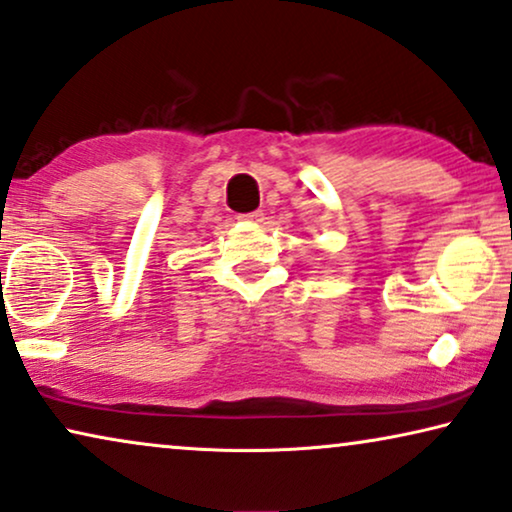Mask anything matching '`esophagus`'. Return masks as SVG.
<instances>
[{
    "label": "esophagus",
    "instance_id": "34e87169",
    "mask_svg": "<svg viewBox=\"0 0 512 512\" xmlns=\"http://www.w3.org/2000/svg\"><path fill=\"white\" fill-rule=\"evenodd\" d=\"M243 220H248V222H262L264 220V211H253V213H246V215H241Z\"/></svg>",
    "mask_w": 512,
    "mask_h": 512
}]
</instances>
